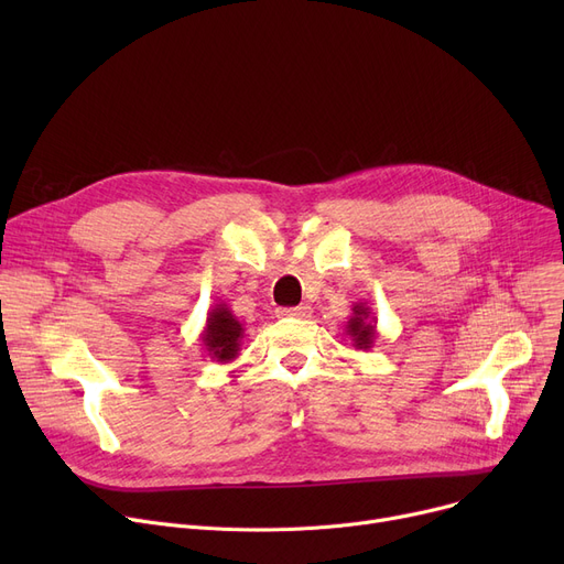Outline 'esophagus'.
Here are the masks:
<instances>
[{"mask_svg":"<svg viewBox=\"0 0 564 564\" xmlns=\"http://www.w3.org/2000/svg\"><path fill=\"white\" fill-rule=\"evenodd\" d=\"M311 313H313V308H311V306H306V304H302V306H292V308H281V311H279V315H281V317H300V319L311 317Z\"/></svg>","mask_w":564,"mask_h":564,"instance_id":"obj_1","label":"esophagus"}]
</instances>
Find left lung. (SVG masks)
<instances>
[{
	"label": "left lung",
	"mask_w": 564,
	"mask_h": 564,
	"mask_svg": "<svg viewBox=\"0 0 564 564\" xmlns=\"http://www.w3.org/2000/svg\"><path fill=\"white\" fill-rule=\"evenodd\" d=\"M345 334L351 338L354 349H372L377 340V317L372 315V308L368 302H354L351 315L345 324Z\"/></svg>",
	"instance_id": "1"
}]
</instances>
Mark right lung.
<instances>
[{
    "instance_id": "add662e5",
    "label": "right lung",
    "mask_w": 564,
    "mask_h": 564,
    "mask_svg": "<svg viewBox=\"0 0 564 564\" xmlns=\"http://www.w3.org/2000/svg\"><path fill=\"white\" fill-rule=\"evenodd\" d=\"M242 338H245V327L224 302L215 304L210 311H207L200 343H203V349L207 351V357L213 361L217 364L235 361L240 357Z\"/></svg>"
}]
</instances>
